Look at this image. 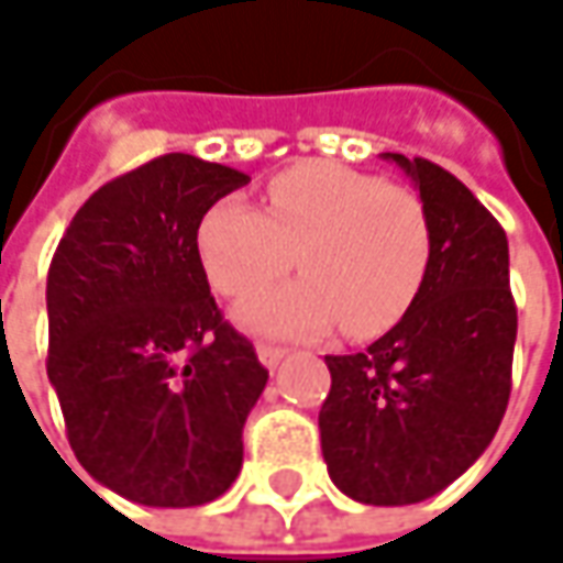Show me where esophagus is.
<instances>
[{
    "mask_svg": "<svg viewBox=\"0 0 563 563\" xmlns=\"http://www.w3.org/2000/svg\"><path fill=\"white\" fill-rule=\"evenodd\" d=\"M285 354H288V351H285V347H278V344H266V341H263V344H256V357H260L263 366H269V369L272 366H278Z\"/></svg>",
    "mask_w": 563,
    "mask_h": 563,
    "instance_id": "34e87169",
    "label": "esophagus"
}]
</instances>
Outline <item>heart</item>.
<instances>
[{
    "instance_id": "heart-1",
    "label": "heart",
    "mask_w": 563,
    "mask_h": 563,
    "mask_svg": "<svg viewBox=\"0 0 563 563\" xmlns=\"http://www.w3.org/2000/svg\"><path fill=\"white\" fill-rule=\"evenodd\" d=\"M269 209L231 194L206 209L197 250L212 288L250 297L297 263L303 272L238 319L275 335L373 338L410 310L432 253L422 200L404 185L338 163H300L266 187Z\"/></svg>"
}]
</instances>
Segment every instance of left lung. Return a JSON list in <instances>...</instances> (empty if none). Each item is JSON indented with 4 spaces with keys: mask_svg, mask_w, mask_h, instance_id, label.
Listing matches in <instances>:
<instances>
[{
    "mask_svg": "<svg viewBox=\"0 0 563 563\" xmlns=\"http://www.w3.org/2000/svg\"><path fill=\"white\" fill-rule=\"evenodd\" d=\"M398 163L429 212L422 288L360 354L325 357L322 457L347 498L417 505L451 486L495 439L510 398L517 307L508 238L470 187L429 159Z\"/></svg>",
    "mask_w": 563,
    "mask_h": 563,
    "instance_id": "obj_1",
    "label": "left lung"
}]
</instances>
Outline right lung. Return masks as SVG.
<instances>
[{
    "label": "right lung",
    "instance_id": "obj_1",
    "mask_svg": "<svg viewBox=\"0 0 563 563\" xmlns=\"http://www.w3.org/2000/svg\"><path fill=\"white\" fill-rule=\"evenodd\" d=\"M247 181L165 153L99 187L55 247L46 373L80 466L128 501L194 508L241 473L269 369L219 313L197 228Z\"/></svg>",
    "mask_w": 563,
    "mask_h": 563
}]
</instances>
